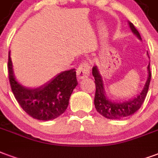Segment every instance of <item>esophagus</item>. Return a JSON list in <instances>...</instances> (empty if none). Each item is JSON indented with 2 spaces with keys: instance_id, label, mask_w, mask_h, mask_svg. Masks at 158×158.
<instances>
[{
  "instance_id": "34e87169",
  "label": "esophagus",
  "mask_w": 158,
  "mask_h": 158,
  "mask_svg": "<svg viewBox=\"0 0 158 158\" xmlns=\"http://www.w3.org/2000/svg\"><path fill=\"white\" fill-rule=\"evenodd\" d=\"M90 74V65L87 62L81 63L77 70V77L78 80L87 77Z\"/></svg>"
}]
</instances>
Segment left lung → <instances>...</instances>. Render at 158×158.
<instances>
[{"label": "left lung", "instance_id": "obj_1", "mask_svg": "<svg viewBox=\"0 0 158 158\" xmlns=\"http://www.w3.org/2000/svg\"><path fill=\"white\" fill-rule=\"evenodd\" d=\"M129 25L131 27L132 33L136 35L139 40H141L140 35L137 29L135 27L133 23L129 22ZM148 55V54H147ZM148 71V77L145 83L143 89L136 98L133 99L128 100L122 103H115L113 102L107 95L104 90V85L102 76L100 75L98 66L93 67V76L95 79V85H96V92H95V98H94V105L97 111L101 115L109 119H119L124 118L128 116L132 115L133 114L140 109L141 104L143 103L144 100L146 98L147 93L148 92L149 85H150L152 73L150 71V64L147 66Z\"/></svg>", "mask_w": 158, "mask_h": 158}]
</instances>
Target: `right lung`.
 Instances as JSON below:
<instances>
[{
  "instance_id": "add662e5",
  "label": "right lung",
  "mask_w": 158,
  "mask_h": 158,
  "mask_svg": "<svg viewBox=\"0 0 158 158\" xmlns=\"http://www.w3.org/2000/svg\"><path fill=\"white\" fill-rule=\"evenodd\" d=\"M8 75L11 91L22 109L33 118L43 121L54 119L65 112L71 93L78 84L75 69H71L62 71L40 87H23L14 77L10 52Z\"/></svg>"
}]
</instances>
